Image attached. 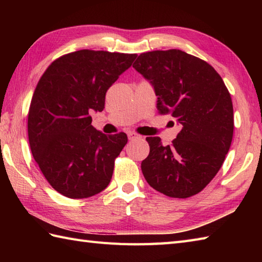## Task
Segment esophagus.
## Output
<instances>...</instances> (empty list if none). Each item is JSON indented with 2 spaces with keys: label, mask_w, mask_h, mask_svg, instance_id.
Returning <instances> with one entry per match:
<instances>
[{
  "label": "esophagus",
  "mask_w": 262,
  "mask_h": 262,
  "mask_svg": "<svg viewBox=\"0 0 262 262\" xmlns=\"http://www.w3.org/2000/svg\"><path fill=\"white\" fill-rule=\"evenodd\" d=\"M127 135H128V140L129 141H134V140H137V138H142V136L140 134H137V133H135V132H128Z\"/></svg>",
  "instance_id": "34e87169"
}]
</instances>
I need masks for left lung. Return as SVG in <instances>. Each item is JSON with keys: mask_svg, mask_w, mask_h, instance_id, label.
<instances>
[{"mask_svg": "<svg viewBox=\"0 0 262 262\" xmlns=\"http://www.w3.org/2000/svg\"><path fill=\"white\" fill-rule=\"evenodd\" d=\"M133 68L154 86L159 114L182 125L170 145L146 137L144 177L168 197L197 194L220 171L232 143L233 103L224 81L207 62L179 49L143 53Z\"/></svg>", "mask_w": 262, "mask_h": 262, "instance_id": "1", "label": "left lung"}]
</instances>
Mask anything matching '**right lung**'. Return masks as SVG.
<instances>
[{"label": "right lung", "instance_id": "obj_1", "mask_svg": "<svg viewBox=\"0 0 262 262\" xmlns=\"http://www.w3.org/2000/svg\"><path fill=\"white\" fill-rule=\"evenodd\" d=\"M136 56L82 49L55 59L39 80L28 137L39 169L63 196L89 198L109 185L127 135L102 134L91 125L90 113L103 110L108 89Z\"/></svg>", "mask_w": 262, "mask_h": 262}]
</instances>
